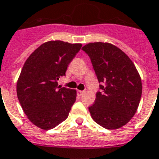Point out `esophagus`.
I'll use <instances>...</instances> for the list:
<instances>
[{"mask_svg": "<svg viewBox=\"0 0 159 159\" xmlns=\"http://www.w3.org/2000/svg\"><path fill=\"white\" fill-rule=\"evenodd\" d=\"M84 93V91H81V90H77V94L79 96H82V95Z\"/></svg>", "mask_w": 159, "mask_h": 159, "instance_id": "34e87169", "label": "esophagus"}]
</instances>
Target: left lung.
I'll list each match as a JSON object with an SVG mask.
<instances>
[{
    "label": "left lung",
    "mask_w": 159,
    "mask_h": 159,
    "mask_svg": "<svg viewBox=\"0 0 159 159\" xmlns=\"http://www.w3.org/2000/svg\"><path fill=\"white\" fill-rule=\"evenodd\" d=\"M82 50L100 83L95 103L89 108L92 118L105 129L122 127L136 114L142 96V80L135 65L111 43H90Z\"/></svg>",
    "instance_id": "left-lung-1"
}]
</instances>
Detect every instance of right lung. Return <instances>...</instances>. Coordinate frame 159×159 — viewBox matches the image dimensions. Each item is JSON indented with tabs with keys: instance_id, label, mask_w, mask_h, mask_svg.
<instances>
[{
	"instance_id": "1",
	"label": "right lung",
	"mask_w": 159,
	"mask_h": 159,
	"mask_svg": "<svg viewBox=\"0 0 159 159\" xmlns=\"http://www.w3.org/2000/svg\"><path fill=\"white\" fill-rule=\"evenodd\" d=\"M81 43L56 40L41 44L27 59L17 83L20 104L30 121L43 130L55 128L68 117L76 92L58 87Z\"/></svg>"
}]
</instances>
